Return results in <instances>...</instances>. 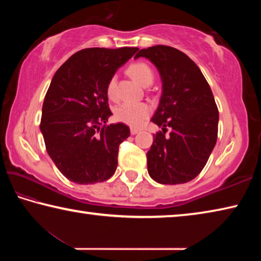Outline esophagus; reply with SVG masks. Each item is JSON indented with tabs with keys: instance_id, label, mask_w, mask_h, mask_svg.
<instances>
[{
	"instance_id": "obj_1",
	"label": "esophagus",
	"mask_w": 261,
	"mask_h": 261,
	"mask_svg": "<svg viewBox=\"0 0 261 261\" xmlns=\"http://www.w3.org/2000/svg\"><path fill=\"white\" fill-rule=\"evenodd\" d=\"M130 132H131V135H137L139 132V129H137V127H131Z\"/></svg>"
}]
</instances>
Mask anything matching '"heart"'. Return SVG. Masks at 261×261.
Here are the masks:
<instances>
[{
    "mask_svg": "<svg viewBox=\"0 0 261 261\" xmlns=\"http://www.w3.org/2000/svg\"><path fill=\"white\" fill-rule=\"evenodd\" d=\"M126 72L140 85L149 86L154 82V71L145 62H134L126 69ZM106 93L110 100L116 99V77L109 78L106 86ZM151 114V107L145 102H124L114 110L115 120L130 126H140Z\"/></svg>",
    "mask_w": 261,
    "mask_h": 261,
    "instance_id": "b5f03b06",
    "label": "heart"
}]
</instances>
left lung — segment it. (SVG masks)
<instances>
[{
	"label": "left lung",
	"mask_w": 261,
	"mask_h": 261,
	"mask_svg": "<svg viewBox=\"0 0 261 261\" xmlns=\"http://www.w3.org/2000/svg\"><path fill=\"white\" fill-rule=\"evenodd\" d=\"M160 71L163 92L152 122L162 127L153 135L147 170L160 184H183L204 169L218 139L219 110L197 64L176 48L154 46L137 53ZM169 127L171 132L166 135Z\"/></svg>",
	"instance_id": "1"
}]
</instances>
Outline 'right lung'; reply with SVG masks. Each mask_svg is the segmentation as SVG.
<instances>
[{
    "mask_svg": "<svg viewBox=\"0 0 261 261\" xmlns=\"http://www.w3.org/2000/svg\"><path fill=\"white\" fill-rule=\"evenodd\" d=\"M139 48H86L57 70L42 105L40 130L47 153L62 175L77 184L112 177L118 147L130 136L123 123L107 125L106 86Z\"/></svg>",
    "mask_w": 261,
    "mask_h": 261,
    "instance_id": "add662e5",
    "label": "right lung"
}]
</instances>
